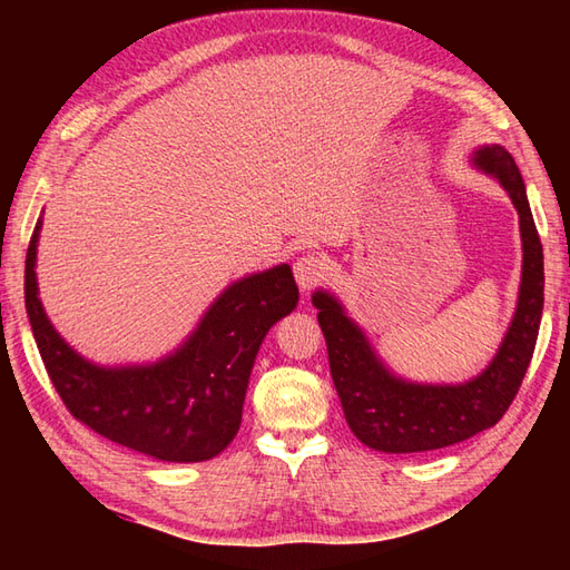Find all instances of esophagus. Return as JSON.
<instances>
[{"label":"esophagus","instance_id":"obj_1","mask_svg":"<svg viewBox=\"0 0 570 570\" xmlns=\"http://www.w3.org/2000/svg\"><path fill=\"white\" fill-rule=\"evenodd\" d=\"M294 276L301 292H311L313 286L323 282L325 259L318 257V254H304V257H298L294 264Z\"/></svg>","mask_w":570,"mask_h":570}]
</instances>
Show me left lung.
Instances as JSON below:
<instances>
[{
	"instance_id": "1",
	"label": "left lung",
	"mask_w": 570,
	"mask_h": 570,
	"mask_svg": "<svg viewBox=\"0 0 570 570\" xmlns=\"http://www.w3.org/2000/svg\"><path fill=\"white\" fill-rule=\"evenodd\" d=\"M478 171L498 180L519 215L522 282L517 308L498 353L475 377L455 384L411 382L377 355L367 333L347 316L335 294L318 288L311 301L328 345L333 384L350 431L382 453H423L494 426L519 392L534 355L543 311V249L529 208L527 186L512 154L482 144L470 156Z\"/></svg>"
}]
</instances>
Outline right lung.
I'll use <instances>...</instances> for the list:
<instances>
[{"label":"right lung","instance_id":"add662e5","mask_svg":"<svg viewBox=\"0 0 570 570\" xmlns=\"http://www.w3.org/2000/svg\"><path fill=\"white\" fill-rule=\"evenodd\" d=\"M33 227L23 298L41 360L78 421L105 439L166 463H200L233 443L249 374L276 321L298 304L292 266L247 274L223 288L174 353L137 365H98L82 357L48 321L39 298Z\"/></svg>","mask_w":570,"mask_h":570}]
</instances>
